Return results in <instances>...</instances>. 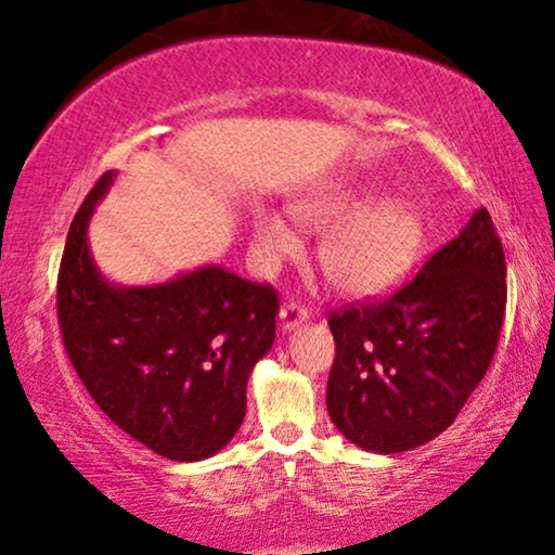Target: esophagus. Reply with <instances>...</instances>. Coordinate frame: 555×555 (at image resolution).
Masks as SVG:
<instances>
[{
  "label": "esophagus",
  "instance_id": "esophagus-1",
  "mask_svg": "<svg viewBox=\"0 0 555 555\" xmlns=\"http://www.w3.org/2000/svg\"><path fill=\"white\" fill-rule=\"evenodd\" d=\"M308 321V308L300 306L298 300H288V304L281 306L279 311V325L281 331H294L296 325Z\"/></svg>",
  "mask_w": 555,
  "mask_h": 555
}]
</instances>
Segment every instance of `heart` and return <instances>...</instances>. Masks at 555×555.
Returning <instances> with one entry per match:
<instances>
[{
	"mask_svg": "<svg viewBox=\"0 0 555 555\" xmlns=\"http://www.w3.org/2000/svg\"><path fill=\"white\" fill-rule=\"evenodd\" d=\"M294 212L315 230H327L321 264L333 284L352 296L389 291L409 274L426 242V220L413 203H374L370 188L343 185L308 195ZM255 234L269 259L294 255L298 237L276 212H259Z\"/></svg>",
	"mask_w": 555,
	"mask_h": 555,
	"instance_id": "1",
	"label": "heart"
}]
</instances>
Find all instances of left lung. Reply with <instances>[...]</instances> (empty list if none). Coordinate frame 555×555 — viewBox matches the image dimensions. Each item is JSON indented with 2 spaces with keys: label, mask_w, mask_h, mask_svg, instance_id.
Instances as JSON below:
<instances>
[{
  "label": "left lung",
  "mask_w": 555,
  "mask_h": 555,
  "mask_svg": "<svg viewBox=\"0 0 555 555\" xmlns=\"http://www.w3.org/2000/svg\"><path fill=\"white\" fill-rule=\"evenodd\" d=\"M504 308V249L480 208L391 296L327 318L335 360L325 403L337 430L382 455L443 434L490 367Z\"/></svg>",
  "instance_id": "obj_1"
}]
</instances>
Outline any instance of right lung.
I'll return each mask as SVG.
<instances>
[{
	"mask_svg": "<svg viewBox=\"0 0 555 555\" xmlns=\"http://www.w3.org/2000/svg\"><path fill=\"white\" fill-rule=\"evenodd\" d=\"M112 178L88 193L65 240L55 291L63 347L125 434L178 463L210 457L242 426L249 372L274 345L279 296L222 267L112 286L88 249V222Z\"/></svg>",
	"mask_w": 555,
	"mask_h": 555,
	"instance_id": "1",
	"label": "right lung"
}]
</instances>
